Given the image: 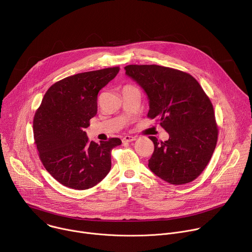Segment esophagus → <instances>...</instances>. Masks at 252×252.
Instances as JSON below:
<instances>
[{
    "instance_id": "34e87169",
    "label": "esophagus",
    "mask_w": 252,
    "mask_h": 252,
    "mask_svg": "<svg viewBox=\"0 0 252 252\" xmlns=\"http://www.w3.org/2000/svg\"><path fill=\"white\" fill-rule=\"evenodd\" d=\"M135 139H136V137L132 136V135H126V136L123 137V141L124 142H130V141H133Z\"/></svg>"
}]
</instances>
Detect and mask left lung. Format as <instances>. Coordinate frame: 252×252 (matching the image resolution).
<instances>
[{
  "label": "left lung",
  "mask_w": 252,
  "mask_h": 252,
  "mask_svg": "<svg viewBox=\"0 0 252 252\" xmlns=\"http://www.w3.org/2000/svg\"><path fill=\"white\" fill-rule=\"evenodd\" d=\"M126 74L148 94V118L168 132L158 141L150 169L170 185L189 184L203 171L217 147L219 128L209 97L198 82L183 70L157 64H129Z\"/></svg>",
  "instance_id": "8db88e82"
}]
</instances>
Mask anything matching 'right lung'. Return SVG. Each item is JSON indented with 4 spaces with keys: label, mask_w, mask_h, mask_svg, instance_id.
Instances as JSON below:
<instances>
[{
    "label": "right lung",
    "mask_w": 252,
    "mask_h": 252,
    "mask_svg": "<svg viewBox=\"0 0 252 252\" xmlns=\"http://www.w3.org/2000/svg\"><path fill=\"white\" fill-rule=\"evenodd\" d=\"M120 71L119 66L64 78L47 91L33 118V138L49 173L63 186L88 189L112 167V150L119 137L89 141L86 128L97 112V94Z\"/></svg>",
    "instance_id": "obj_1"
}]
</instances>
